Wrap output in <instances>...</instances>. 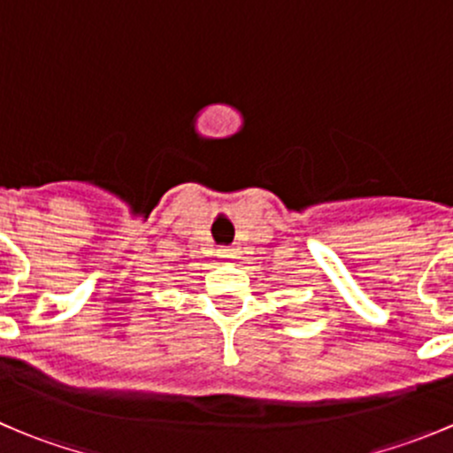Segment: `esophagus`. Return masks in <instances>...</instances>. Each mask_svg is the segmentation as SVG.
I'll use <instances>...</instances> for the list:
<instances>
[{
	"label": "esophagus",
	"mask_w": 453,
	"mask_h": 453,
	"mask_svg": "<svg viewBox=\"0 0 453 453\" xmlns=\"http://www.w3.org/2000/svg\"><path fill=\"white\" fill-rule=\"evenodd\" d=\"M219 256H221V258H234V250H232V248H219Z\"/></svg>",
	"instance_id": "obj_1"
}]
</instances>
